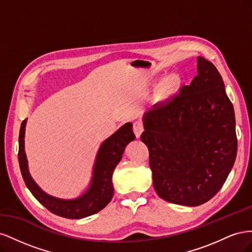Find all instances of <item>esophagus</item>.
Returning a JSON list of instances; mask_svg holds the SVG:
<instances>
[{
  "mask_svg": "<svg viewBox=\"0 0 252 252\" xmlns=\"http://www.w3.org/2000/svg\"><path fill=\"white\" fill-rule=\"evenodd\" d=\"M143 130H144V126H143L141 122L140 121L134 122V123H133V131H134V134H135L136 138H138V139L140 138Z\"/></svg>",
  "mask_w": 252,
  "mask_h": 252,
  "instance_id": "esophagus-1",
  "label": "esophagus"
}]
</instances>
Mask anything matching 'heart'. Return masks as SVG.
<instances>
[{"label":"heart","mask_w":252,"mask_h":252,"mask_svg":"<svg viewBox=\"0 0 252 252\" xmlns=\"http://www.w3.org/2000/svg\"><path fill=\"white\" fill-rule=\"evenodd\" d=\"M180 81H181L180 75L177 73H172V74L168 75V77L165 79L164 85H163L164 93H166V94L172 93V91L175 89V87H177L180 84Z\"/></svg>","instance_id":"1"}]
</instances>
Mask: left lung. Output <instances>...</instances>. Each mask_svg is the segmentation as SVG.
I'll return each instance as SVG.
<instances>
[{"mask_svg": "<svg viewBox=\"0 0 252 252\" xmlns=\"http://www.w3.org/2000/svg\"><path fill=\"white\" fill-rule=\"evenodd\" d=\"M196 69L172 101L144 114L141 135L158 195L190 207L218 193L238 150L234 110L222 77L203 57Z\"/></svg>", "mask_w": 252, "mask_h": 252, "instance_id": "8db88e82", "label": "left lung"}]
</instances>
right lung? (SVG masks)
I'll return each mask as SVG.
<instances>
[{
    "label": "right lung",
    "mask_w": 252,
    "mask_h": 252,
    "mask_svg": "<svg viewBox=\"0 0 252 252\" xmlns=\"http://www.w3.org/2000/svg\"><path fill=\"white\" fill-rule=\"evenodd\" d=\"M26 123L27 119L22 122L20 129L19 164L25 184L35 199L50 212L67 219H83L105 208L113 196V171L123 157L127 144L135 139L130 122L102 142L96 152L88 187L80 196L71 200L60 199L46 193L32 179L25 152Z\"/></svg>",
    "instance_id": "obj_1"
}]
</instances>
